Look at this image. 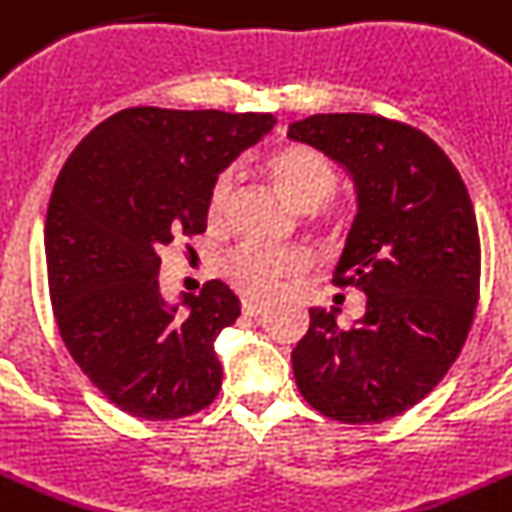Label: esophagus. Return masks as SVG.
<instances>
[{
    "instance_id": "esophagus-1",
    "label": "esophagus",
    "mask_w": 512,
    "mask_h": 512,
    "mask_svg": "<svg viewBox=\"0 0 512 512\" xmlns=\"http://www.w3.org/2000/svg\"><path fill=\"white\" fill-rule=\"evenodd\" d=\"M242 312L247 317H260V315H265V312H268V304L255 302V299H244V302H242Z\"/></svg>"
}]
</instances>
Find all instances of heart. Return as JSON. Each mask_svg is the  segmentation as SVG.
I'll use <instances>...</instances> for the list:
<instances>
[{
  "instance_id": "heart-1",
  "label": "heart",
  "mask_w": 512,
  "mask_h": 512,
  "mask_svg": "<svg viewBox=\"0 0 512 512\" xmlns=\"http://www.w3.org/2000/svg\"><path fill=\"white\" fill-rule=\"evenodd\" d=\"M265 166L278 190L296 208L312 210V216L325 226L341 223L338 208L328 203L338 190V171L320 150L302 143H286L270 153ZM231 197H234V176L231 171H221L208 190L205 213L210 226H221L226 221ZM223 270L242 294L268 299L281 291L283 281L307 270V255L299 249H273L257 242H244L231 249Z\"/></svg>"
}]
</instances>
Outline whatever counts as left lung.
Listing matches in <instances>:
<instances>
[{"label":"left lung","instance_id":"8db88e82","mask_svg":"<svg viewBox=\"0 0 512 512\" xmlns=\"http://www.w3.org/2000/svg\"><path fill=\"white\" fill-rule=\"evenodd\" d=\"M289 137L354 176L359 213L333 283L367 294L351 328L309 309L296 388L333 422L380 424L432 393L466 343L482 278L474 205L445 150L398 119L315 114Z\"/></svg>","mask_w":512,"mask_h":512}]
</instances>
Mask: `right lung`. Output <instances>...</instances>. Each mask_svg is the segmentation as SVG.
Masks as SVG:
<instances>
[{"instance_id": "add662e5", "label": "right lung", "mask_w": 512, "mask_h": 512, "mask_svg": "<svg viewBox=\"0 0 512 512\" xmlns=\"http://www.w3.org/2000/svg\"><path fill=\"white\" fill-rule=\"evenodd\" d=\"M276 124L273 114L124 109L83 137L46 213V268L59 336L124 414L174 422L208 409L223 369L213 341L239 317L223 281L161 299V252L203 234L213 179Z\"/></svg>"}]
</instances>
